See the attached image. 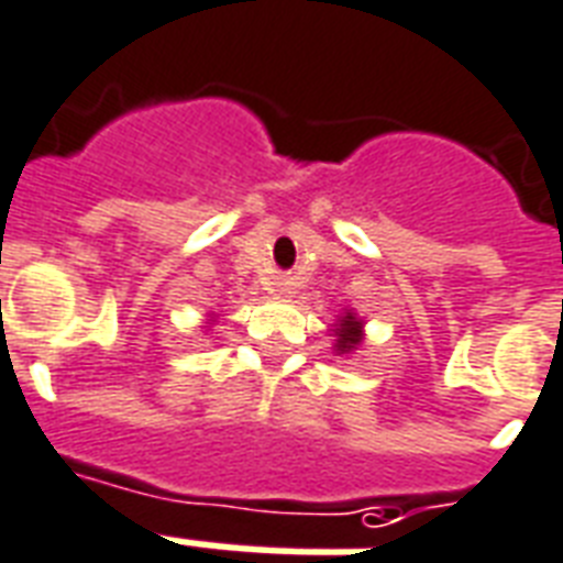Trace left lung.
I'll return each mask as SVG.
<instances>
[{"label": "left lung", "mask_w": 563, "mask_h": 563, "mask_svg": "<svg viewBox=\"0 0 563 563\" xmlns=\"http://www.w3.org/2000/svg\"><path fill=\"white\" fill-rule=\"evenodd\" d=\"M336 351H351L360 345V321L354 316L342 319V328H336Z\"/></svg>", "instance_id": "1"}]
</instances>
